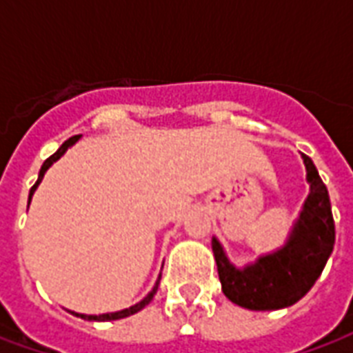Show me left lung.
Returning <instances> with one entry per match:
<instances>
[{"mask_svg":"<svg viewBox=\"0 0 353 353\" xmlns=\"http://www.w3.org/2000/svg\"><path fill=\"white\" fill-rule=\"evenodd\" d=\"M310 192L285 244L257 261L236 266L212 238L221 289L230 303L248 310H280L301 301L316 283L334 245V221L327 187L310 157L301 153Z\"/></svg>","mask_w":353,"mask_h":353,"instance_id":"left-lung-1","label":"left lung"}]
</instances>
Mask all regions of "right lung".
Wrapping results in <instances>:
<instances>
[{
  "mask_svg": "<svg viewBox=\"0 0 353 353\" xmlns=\"http://www.w3.org/2000/svg\"><path fill=\"white\" fill-rule=\"evenodd\" d=\"M81 136H73V138H70L68 141H64L62 145H60V149H58L57 153L54 154H50L49 159L47 161L43 162V166L41 170H39V177H37V181H35V185L30 189V202H32V196H34V192L35 189L39 187V183L43 181V177H45V174H47V170L54 164L57 161H60L62 157H64V153L70 149L72 145H75L77 141H79ZM159 283H161V276L157 278V281H154V285L153 289L147 293L139 303H136L134 306H130V308H124V310H119V312H108V314H100V316H88V314H79V312H73V310H68L70 314H73V316H77V318H83V319H87V321H113V319H123V318H128V316H132V314H136V312H139L141 308H145L147 304L151 303L153 301V296L154 293H157V289H159Z\"/></svg>",
  "mask_w": 353,
  "mask_h": 353,
  "instance_id": "obj_1",
  "label": "right lung"
}]
</instances>
